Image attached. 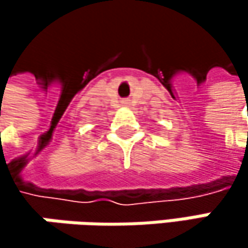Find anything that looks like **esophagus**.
Here are the masks:
<instances>
[{"instance_id":"esophagus-1","label":"esophagus","mask_w":248,"mask_h":248,"mask_svg":"<svg viewBox=\"0 0 248 248\" xmlns=\"http://www.w3.org/2000/svg\"><path fill=\"white\" fill-rule=\"evenodd\" d=\"M124 105H127V102H124Z\"/></svg>"}]
</instances>
